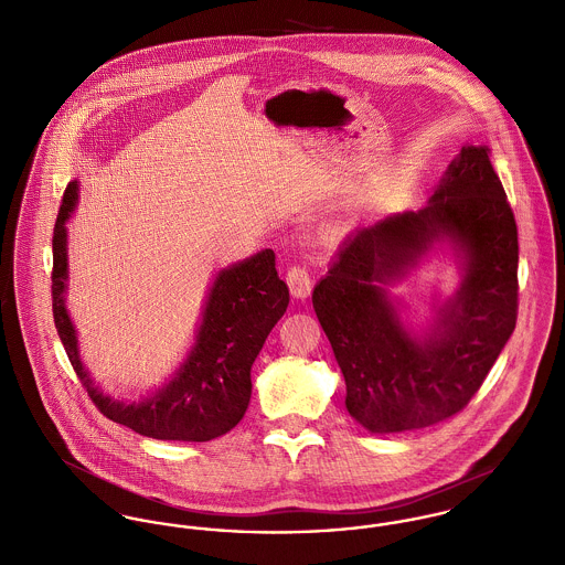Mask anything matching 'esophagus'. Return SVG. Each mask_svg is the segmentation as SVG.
<instances>
[{
    "instance_id": "34e87169",
    "label": "esophagus",
    "mask_w": 565,
    "mask_h": 565,
    "mask_svg": "<svg viewBox=\"0 0 565 565\" xmlns=\"http://www.w3.org/2000/svg\"><path fill=\"white\" fill-rule=\"evenodd\" d=\"M287 285H289V291L296 300H307L311 296V289H313V282H311V276H309L307 267H300V265H294L287 271Z\"/></svg>"
}]
</instances>
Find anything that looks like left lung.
Instances as JSON below:
<instances>
[{
	"label": "left lung",
	"instance_id": "obj_1",
	"mask_svg": "<svg viewBox=\"0 0 565 565\" xmlns=\"http://www.w3.org/2000/svg\"><path fill=\"white\" fill-rule=\"evenodd\" d=\"M441 246L460 285L417 333L388 287ZM313 309L345 408L370 433L426 428L470 403L518 318V228L489 148L463 146L422 209L356 228L316 285Z\"/></svg>",
	"mask_w": 565,
	"mask_h": 565
}]
</instances>
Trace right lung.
<instances>
[{
  "label": "right lung",
  "instance_id": "1",
  "mask_svg": "<svg viewBox=\"0 0 565 565\" xmlns=\"http://www.w3.org/2000/svg\"><path fill=\"white\" fill-rule=\"evenodd\" d=\"M78 180L67 184L54 228L52 309L58 337L84 390L108 419L143 437L211 441L226 435L247 411L252 363L289 305V289L278 278L274 252L260 249L217 271L204 300L193 345L169 381L141 401H115L93 383L84 367L78 332L65 305L70 287L67 222L78 206Z\"/></svg>",
  "mask_w": 565,
  "mask_h": 565
}]
</instances>
